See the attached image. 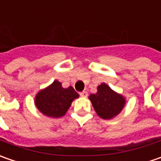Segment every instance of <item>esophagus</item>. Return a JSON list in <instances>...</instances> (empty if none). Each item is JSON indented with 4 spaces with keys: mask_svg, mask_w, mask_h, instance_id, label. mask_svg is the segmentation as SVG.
Wrapping results in <instances>:
<instances>
[{
    "mask_svg": "<svg viewBox=\"0 0 161 161\" xmlns=\"http://www.w3.org/2000/svg\"><path fill=\"white\" fill-rule=\"evenodd\" d=\"M80 97H88V92L87 91H82V92L80 93Z\"/></svg>",
    "mask_w": 161,
    "mask_h": 161,
    "instance_id": "esophagus-1",
    "label": "esophagus"
}]
</instances>
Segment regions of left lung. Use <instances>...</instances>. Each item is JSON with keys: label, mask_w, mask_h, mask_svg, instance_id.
Instances as JSON below:
<instances>
[{"label": "left lung", "mask_w": 161, "mask_h": 161, "mask_svg": "<svg viewBox=\"0 0 161 161\" xmlns=\"http://www.w3.org/2000/svg\"><path fill=\"white\" fill-rule=\"evenodd\" d=\"M97 91L89 97L96 113L102 119H112L121 113L125 106V97L113 90L108 84L97 86Z\"/></svg>", "instance_id": "left-lung-1"}]
</instances>
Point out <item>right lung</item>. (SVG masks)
Instances as JSON below:
<instances>
[{
  "label": "right lung",
  "instance_id": "add662e5",
  "mask_svg": "<svg viewBox=\"0 0 161 161\" xmlns=\"http://www.w3.org/2000/svg\"><path fill=\"white\" fill-rule=\"evenodd\" d=\"M78 97L79 94L71 86L63 88L62 83L55 80L37 92L35 97V105L44 115L59 118L66 114L72 101Z\"/></svg>",
  "mask_w": 161,
  "mask_h": 161
}]
</instances>
